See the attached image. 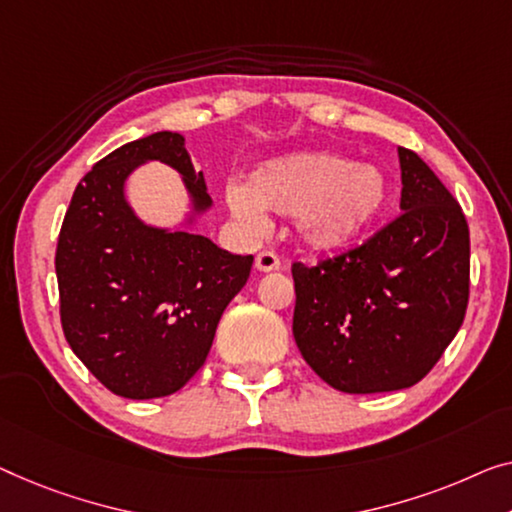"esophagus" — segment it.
Segmentation results:
<instances>
[{
	"mask_svg": "<svg viewBox=\"0 0 512 512\" xmlns=\"http://www.w3.org/2000/svg\"><path fill=\"white\" fill-rule=\"evenodd\" d=\"M255 266L257 271H278L282 269V259L273 253V250H262L255 257Z\"/></svg>",
	"mask_w": 512,
	"mask_h": 512,
	"instance_id": "34e87169",
	"label": "esophagus"
}]
</instances>
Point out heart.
I'll return each instance as SVG.
<instances>
[{
    "mask_svg": "<svg viewBox=\"0 0 512 512\" xmlns=\"http://www.w3.org/2000/svg\"><path fill=\"white\" fill-rule=\"evenodd\" d=\"M391 186L377 167L331 154L269 163L246 186L227 190L236 216L259 223L262 211L296 218L305 246L319 253L349 248L384 216Z\"/></svg>",
    "mask_w": 512,
    "mask_h": 512,
    "instance_id": "1",
    "label": "heart"
}]
</instances>
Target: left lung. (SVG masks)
Segmentation results:
<instances>
[{"mask_svg": "<svg viewBox=\"0 0 512 512\" xmlns=\"http://www.w3.org/2000/svg\"><path fill=\"white\" fill-rule=\"evenodd\" d=\"M400 216L315 266L294 262V340L342 393L400 391L430 372L469 305V225L425 160L398 147Z\"/></svg>", "mask_w": 512, "mask_h": 512, "instance_id": "8db88e82", "label": "left lung"}]
</instances>
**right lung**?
Instances as JSON below:
<instances>
[{
  "label": "right lung",
  "instance_id": "obj_1",
  "mask_svg": "<svg viewBox=\"0 0 512 512\" xmlns=\"http://www.w3.org/2000/svg\"><path fill=\"white\" fill-rule=\"evenodd\" d=\"M144 160L177 167L195 207H209L183 137L154 133L112 151L80 179L55 253L66 342L108 391L131 400L186 386L253 266V255L227 253L202 234L140 223L124 200V181Z\"/></svg>",
  "mask_w": 512,
  "mask_h": 512
}]
</instances>
